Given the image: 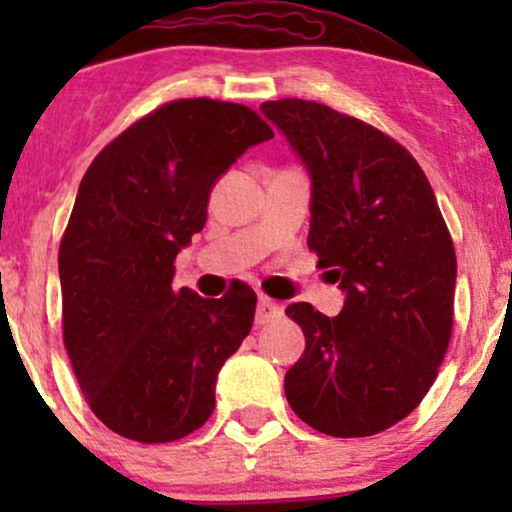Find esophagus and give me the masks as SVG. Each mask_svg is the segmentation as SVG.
<instances>
[{"label":"esophagus","mask_w":512,"mask_h":512,"mask_svg":"<svg viewBox=\"0 0 512 512\" xmlns=\"http://www.w3.org/2000/svg\"><path fill=\"white\" fill-rule=\"evenodd\" d=\"M281 315H284V308L279 303L267 296H260V301H257V325H269V322L279 320Z\"/></svg>","instance_id":"obj_1"}]
</instances>
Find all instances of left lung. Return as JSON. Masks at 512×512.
I'll return each instance as SVG.
<instances>
[{"mask_svg":"<svg viewBox=\"0 0 512 512\" xmlns=\"http://www.w3.org/2000/svg\"><path fill=\"white\" fill-rule=\"evenodd\" d=\"M262 113L308 166V248L346 291L337 317L286 308L305 334L286 399L327 436H375L436 380L452 334L455 245L424 170L378 127L301 98L267 101Z\"/></svg>","mask_w":512,"mask_h":512,"instance_id":"obj_1","label":"left lung"}]
</instances>
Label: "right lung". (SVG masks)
<instances>
[{"label": "right lung", "instance_id": "right-lung-1", "mask_svg": "<svg viewBox=\"0 0 512 512\" xmlns=\"http://www.w3.org/2000/svg\"><path fill=\"white\" fill-rule=\"evenodd\" d=\"M274 132L214 98L158 105L93 158L60 243L62 337L88 407L117 436L170 443L214 411L216 375L257 296L175 289V257L207 223L209 192Z\"/></svg>", "mask_w": 512, "mask_h": 512}]
</instances>
